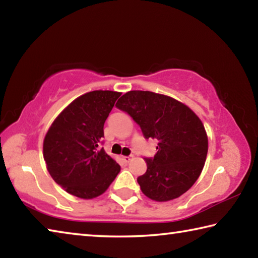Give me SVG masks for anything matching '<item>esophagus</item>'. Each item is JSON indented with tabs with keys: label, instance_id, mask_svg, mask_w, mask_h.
Returning a JSON list of instances; mask_svg holds the SVG:
<instances>
[{
	"label": "esophagus",
	"instance_id": "esophagus-1",
	"mask_svg": "<svg viewBox=\"0 0 258 258\" xmlns=\"http://www.w3.org/2000/svg\"><path fill=\"white\" fill-rule=\"evenodd\" d=\"M123 160L125 161V163H126V164H127V163H130V161H131V160H132V157H128V156H124V157H123Z\"/></svg>",
	"mask_w": 258,
	"mask_h": 258
}]
</instances>
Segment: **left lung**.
Returning <instances> with one entry per match:
<instances>
[{"instance_id": "obj_1", "label": "left lung", "mask_w": 258, "mask_h": 258, "mask_svg": "<svg viewBox=\"0 0 258 258\" xmlns=\"http://www.w3.org/2000/svg\"><path fill=\"white\" fill-rule=\"evenodd\" d=\"M142 130L156 139L154 158H146L147 172L138 177L143 195L155 202L176 199L202 174L208 151L203 121L176 99L150 91H130L116 103Z\"/></svg>"}]
</instances>
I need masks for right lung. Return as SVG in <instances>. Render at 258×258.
<instances>
[{"label": "right lung", "instance_id": "add662e5", "mask_svg": "<svg viewBox=\"0 0 258 258\" xmlns=\"http://www.w3.org/2000/svg\"><path fill=\"white\" fill-rule=\"evenodd\" d=\"M120 94L98 90L81 95L56 116L45 134L43 157L47 171L75 197H99L120 171L117 161L100 149L104 121Z\"/></svg>", "mask_w": 258, "mask_h": 258}]
</instances>
